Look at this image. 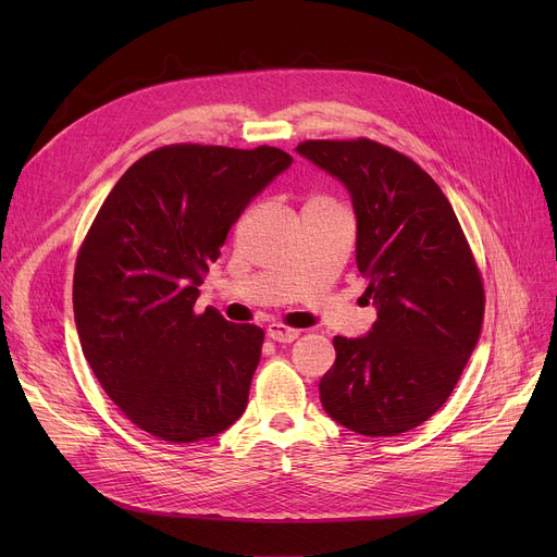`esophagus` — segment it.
<instances>
[{"instance_id": "34e87169", "label": "esophagus", "mask_w": 557, "mask_h": 557, "mask_svg": "<svg viewBox=\"0 0 557 557\" xmlns=\"http://www.w3.org/2000/svg\"><path fill=\"white\" fill-rule=\"evenodd\" d=\"M267 332H269V336H271L275 343H294V341L300 336V330L286 327V325H282V323H271Z\"/></svg>"}]
</instances>
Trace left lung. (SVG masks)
<instances>
[{"label":"left lung","mask_w":557,"mask_h":557,"mask_svg":"<svg viewBox=\"0 0 557 557\" xmlns=\"http://www.w3.org/2000/svg\"><path fill=\"white\" fill-rule=\"evenodd\" d=\"M296 151L352 196L357 267L376 307L368 336H334L320 401L361 435L411 431L449 399L481 336L485 290L472 248L443 189L391 146L307 139Z\"/></svg>","instance_id":"left-lung-1"}]
</instances>
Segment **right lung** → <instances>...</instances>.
<instances>
[{
    "mask_svg": "<svg viewBox=\"0 0 557 557\" xmlns=\"http://www.w3.org/2000/svg\"><path fill=\"white\" fill-rule=\"evenodd\" d=\"M290 162L275 146H160L85 234L74 269L83 355L122 416L160 441H205L246 411L263 330L194 305L232 223Z\"/></svg>",
    "mask_w": 557,
    "mask_h": 557,
    "instance_id": "obj_1",
    "label": "right lung"
}]
</instances>
